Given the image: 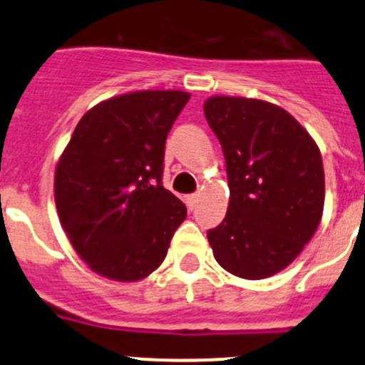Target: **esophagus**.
Wrapping results in <instances>:
<instances>
[{
    "mask_svg": "<svg viewBox=\"0 0 365 365\" xmlns=\"http://www.w3.org/2000/svg\"><path fill=\"white\" fill-rule=\"evenodd\" d=\"M186 202H188L190 210H193L199 202V193H192V195H188V197H186Z\"/></svg>",
    "mask_w": 365,
    "mask_h": 365,
    "instance_id": "34e87169",
    "label": "esophagus"
}]
</instances>
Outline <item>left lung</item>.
I'll return each mask as SVG.
<instances>
[{
	"mask_svg": "<svg viewBox=\"0 0 365 365\" xmlns=\"http://www.w3.org/2000/svg\"><path fill=\"white\" fill-rule=\"evenodd\" d=\"M205 117L230 188L227 215L206 234L214 256L234 276L269 278L294 261L320 225V150L294 117L263 100L212 96Z\"/></svg>",
	"mask_w": 365,
	"mask_h": 365,
	"instance_id": "left-lung-1",
	"label": "left lung"
}]
</instances>
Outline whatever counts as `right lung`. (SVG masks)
I'll list each match as a JSON object with an SVG mask.
<instances>
[{
    "label": "right lung",
    "instance_id": "obj_1",
    "mask_svg": "<svg viewBox=\"0 0 365 365\" xmlns=\"http://www.w3.org/2000/svg\"><path fill=\"white\" fill-rule=\"evenodd\" d=\"M190 100L182 91H137L86 113L60 157L54 201L78 256L100 276L137 282L153 272L186 217L163 186L164 148Z\"/></svg>",
    "mask_w": 365,
    "mask_h": 365
}]
</instances>
